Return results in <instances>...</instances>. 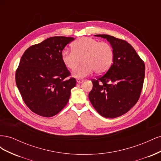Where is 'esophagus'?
<instances>
[{"instance_id": "obj_1", "label": "esophagus", "mask_w": 161, "mask_h": 161, "mask_svg": "<svg viewBox=\"0 0 161 161\" xmlns=\"http://www.w3.org/2000/svg\"><path fill=\"white\" fill-rule=\"evenodd\" d=\"M82 81H83V80L81 79H76L77 83H81V82H82Z\"/></svg>"}]
</instances>
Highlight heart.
Returning a JSON list of instances; mask_svg holds the SVG:
<instances>
[{"instance_id": "obj_1", "label": "heart", "mask_w": 161, "mask_h": 161, "mask_svg": "<svg viewBox=\"0 0 161 161\" xmlns=\"http://www.w3.org/2000/svg\"><path fill=\"white\" fill-rule=\"evenodd\" d=\"M114 52L109 43L95 39L83 37L72 43V50L65 49L62 53V60L68 69L74 70L80 59L82 66L73 72L76 78H84L95 71L97 74H104L114 61Z\"/></svg>"}]
</instances>
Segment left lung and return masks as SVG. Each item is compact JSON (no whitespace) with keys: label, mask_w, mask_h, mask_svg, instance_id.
Returning a JSON list of instances; mask_svg holds the SVG:
<instances>
[{"label":"left lung","mask_w":161,"mask_h":161,"mask_svg":"<svg viewBox=\"0 0 161 161\" xmlns=\"http://www.w3.org/2000/svg\"><path fill=\"white\" fill-rule=\"evenodd\" d=\"M95 36L107 39L114 58L108 72L92 80L89 98L101 115L115 118L127 113L138 101L144 80V62L126 41L105 34Z\"/></svg>","instance_id":"1"}]
</instances>
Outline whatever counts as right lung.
<instances>
[{"label":"right lung","instance_id":"1","mask_svg":"<svg viewBox=\"0 0 161 161\" xmlns=\"http://www.w3.org/2000/svg\"><path fill=\"white\" fill-rule=\"evenodd\" d=\"M74 37L55 36L30 46L23 54L15 80L23 101L34 113L50 118L64 108L76 83L62 60Z\"/></svg>","mask_w":161,"mask_h":161}]
</instances>
